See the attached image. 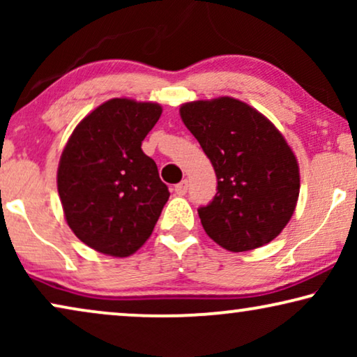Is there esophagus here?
Listing matches in <instances>:
<instances>
[{
	"mask_svg": "<svg viewBox=\"0 0 357 357\" xmlns=\"http://www.w3.org/2000/svg\"><path fill=\"white\" fill-rule=\"evenodd\" d=\"M187 190H188V182H187V180H182V182L175 185V193L180 195V197H183V195L187 193Z\"/></svg>",
	"mask_w": 357,
	"mask_h": 357,
	"instance_id": "obj_1",
	"label": "esophagus"
}]
</instances>
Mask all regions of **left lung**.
Returning <instances> with one entry per match:
<instances>
[{
    "instance_id": "1",
    "label": "left lung",
    "mask_w": 357,
    "mask_h": 357,
    "mask_svg": "<svg viewBox=\"0 0 357 357\" xmlns=\"http://www.w3.org/2000/svg\"><path fill=\"white\" fill-rule=\"evenodd\" d=\"M180 116L218 177L213 202L198 209L208 236L231 252L280 236L301 188L299 164L280 130L234 97L187 102Z\"/></svg>"
}]
</instances>
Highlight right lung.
Here are the masks:
<instances>
[{"label": "right lung", "mask_w": 357, "mask_h": 357, "mask_svg": "<svg viewBox=\"0 0 357 357\" xmlns=\"http://www.w3.org/2000/svg\"><path fill=\"white\" fill-rule=\"evenodd\" d=\"M162 107L110 99L76 126L58 164L63 213L75 236L110 257H130L144 245L169 188L141 149Z\"/></svg>", "instance_id": "obj_1"}]
</instances>
